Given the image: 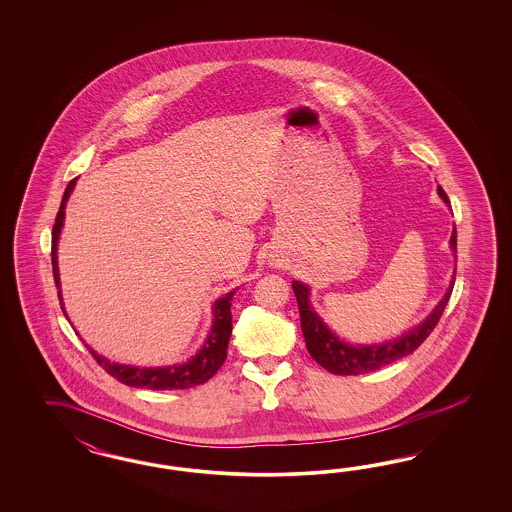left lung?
I'll list each match as a JSON object with an SVG mask.
<instances>
[{
  "mask_svg": "<svg viewBox=\"0 0 512 512\" xmlns=\"http://www.w3.org/2000/svg\"><path fill=\"white\" fill-rule=\"evenodd\" d=\"M437 193L443 201L450 204L443 187H437ZM450 248L456 253V227L452 229ZM452 287H454V278L450 283L449 291L435 306V310L419 326H415L407 334H402V338L385 341L379 345H351L347 341L340 340L334 332H330V328L323 323L317 311L311 308L310 287L300 281H293V291H295L298 310H300V326H302L308 353L319 366H323L334 375H360V373L375 372L383 366L411 355L420 343L432 334L435 325L439 323L445 306L449 302Z\"/></svg>",
  "mask_w": 512,
  "mask_h": 512,
  "instance_id": "1",
  "label": "left lung"
}]
</instances>
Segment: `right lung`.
I'll return each instance as SVG.
<instances>
[{
    "label": "right lung",
    "mask_w": 512,
    "mask_h": 512,
    "mask_svg": "<svg viewBox=\"0 0 512 512\" xmlns=\"http://www.w3.org/2000/svg\"><path fill=\"white\" fill-rule=\"evenodd\" d=\"M75 184H77V178L71 180L69 186L65 187L56 223L52 227V274H54V281H56L58 289H60V272H58V255H56L58 240L62 233L65 204H67V199H69ZM234 293L236 291H231L214 302L212 330L204 341V345L199 349V353L195 357L189 358L184 364H172L165 368H137V366L110 362L107 358L97 355L90 347L88 349L105 372L127 387L152 388V390H184V388L197 387V385L206 383L210 377H214L227 358V345H229L231 332H233L231 300H233ZM58 298L62 304L63 315H67L63 308L62 291H58Z\"/></svg>",
    "instance_id": "obj_1"
}]
</instances>
